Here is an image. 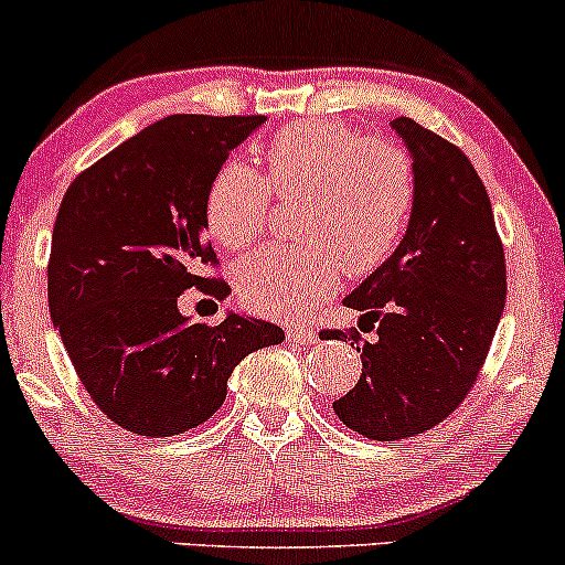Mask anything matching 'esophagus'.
Listing matches in <instances>:
<instances>
[{
	"label": "esophagus",
	"mask_w": 565,
	"mask_h": 565,
	"mask_svg": "<svg viewBox=\"0 0 565 565\" xmlns=\"http://www.w3.org/2000/svg\"><path fill=\"white\" fill-rule=\"evenodd\" d=\"M287 338L289 340H300V343H313L316 340V330L308 324H289L287 327Z\"/></svg>",
	"instance_id": "1"
}]
</instances>
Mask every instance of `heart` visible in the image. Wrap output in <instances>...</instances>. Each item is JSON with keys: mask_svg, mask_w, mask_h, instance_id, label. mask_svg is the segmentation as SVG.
<instances>
[{"mask_svg": "<svg viewBox=\"0 0 565 565\" xmlns=\"http://www.w3.org/2000/svg\"><path fill=\"white\" fill-rule=\"evenodd\" d=\"M263 173L225 163L206 195V227L225 249H244L268 231L273 191L300 195L295 231L235 268V289L265 313H302L338 289L343 270L375 273L399 249L418 203L411 152L340 120L284 126L259 150Z\"/></svg>", "mask_w": 565, "mask_h": 565, "instance_id": "heart-1", "label": "heart"}]
</instances>
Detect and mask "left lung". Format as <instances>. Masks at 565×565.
<instances>
[{
	"label": "left lung",
	"mask_w": 565,
	"mask_h": 565,
	"mask_svg": "<svg viewBox=\"0 0 565 565\" xmlns=\"http://www.w3.org/2000/svg\"><path fill=\"white\" fill-rule=\"evenodd\" d=\"M392 128L413 154L418 203L399 249L343 300L375 338L330 332L362 351V375L334 413L381 443L429 431L467 399L507 300L504 246L475 166L411 117Z\"/></svg>",
	"instance_id": "left-lung-1"
}]
</instances>
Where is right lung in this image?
Wrapping results in <instances>:
<instances>
[{
  "instance_id": "add662e5",
  "label": "right lung",
  "mask_w": 565,
  "mask_h": 565,
  "mask_svg": "<svg viewBox=\"0 0 565 565\" xmlns=\"http://www.w3.org/2000/svg\"><path fill=\"white\" fill-rule=\"evenodd\" d=\"M265 115H171L77 173L61 201L47 302L74 373L98 411L141 437L184 434L220 411L227 377L281 327L227 313L192 324L188 289L225 300L206 195L227 154Z\"/></svg>"
}]
</instances>
